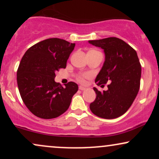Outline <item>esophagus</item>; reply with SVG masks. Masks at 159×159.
<instances>
[{
  "label": "esophagus",
  "mask_w": 159,
  "mask_h": 159,
  "mask_svg": "<svg viewBox=\"0 0 159 159\" xmlns=\"http://www.w3.org/2000/svg\"><path fill=\"white\" fill-rule=\"evenodd\" d=\"M78 88H79V90H86V87H83V86H79V87H78Z\"/></svg>",
  "instance_id": "obj_1"
}]
</instances>
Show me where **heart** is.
Returning a JSON list of instances; mask_svg holds the SVG:
<instances>
[{
	"label": "heart",
	"mask_w": 159,
	"mask_h": 159,
	"mask_svg": "<svg viewBox=\"0 0 159 159\" xmlns=\"http://www.w3.org/2000/svg\"><path fill=\"white\" fill-rule=\"evenodd\" d=\"M91 77V75L90 73H82L78 75L77 77V80L80 83H84L85 80L87 78H89Z\"/></svg>",
	"instance_id": "obj_1"
}]
</instances>
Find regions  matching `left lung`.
Segmentation results:
<instances>
[{
	"label": "left lung",
	"mask_w": 159,
	"mask_h": 159,
	"mask_svg": "<svg viewBox=\"0 0 159 159\" xmlns=\"http://www.w3.org/2000/svg\"><path fill=\"white\" fill-rule=\"evenodd\" d=\"M89 43L102 48L105 60L95 82L98 86L108 82L107 90L98 91L90 103L91 111L98 117L114 119L131 107L140 89L141 66L136 51L116 37L90 40ZM104 86V85H102Z\"/></svg>",
	"instance_id": "left-lung-1"
}]
</instances>
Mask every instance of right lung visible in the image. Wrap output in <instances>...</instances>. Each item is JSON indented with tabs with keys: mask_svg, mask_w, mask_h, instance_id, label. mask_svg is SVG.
<instances>
[{
	"mask_svg": "<svg viewBox=\"0 0 159 159\" xmlns=\"http://www.w3.org/2000/svg\"><path fill=\"white\" fill-rule=\"evenodd\" d=\"M75 43L51 38L28 48L17 71V84L24 103L35 116L53 119L67 111L77 84L70 81L62 87L54 81L55 72L65 69Z\"/></svg>",
	"mask_w": 159,
	"mask_h": 159,
	"instance_id": "obj_1",
	"label": "right lung"
}]
</instances>
